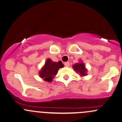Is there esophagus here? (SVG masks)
<instances>
[{"instance_id": "1", "label": "esophagus", "mask_w": 122, "mask_h": 122, "mask_svg": "<svg viewBox=\"0 0 122 122\" xmlns=\"http://www.w3.org/2000/svg\"><path fill=\"white\" fill-rule=\"evenodd\" d=\"M64 65L66 66V67H68V66H70V62H65Z\"/></svg>"}]
</instances>
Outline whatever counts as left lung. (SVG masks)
I'll list each match as a JSON object with an SVG mask.
<instances>
[{
	"mask_svg": "<svg viewBox=\"0 0 122 122\" xmlns=\"http://www.w3.org/2000/svg\"><path fill=\"white\" fill-rule=\"evenodd\" d=\"M72 67L76 72L79 73L81 76H85L87 74V70L86 69L85 64L82 61L73 65Z\"/></svg>",
	"mask_w": 122,
	"mask_h": 122,
	"instance_id": "left-lung-1",
	"label": "left lung"
}]
</instances>
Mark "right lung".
Masks as SVG:
<instances>
[{"label": "right lung", "instance_id": "obj_1", "mask_svg": "<svg viewBox=\"0 0 122 122\" xmlns=\"http://www.w3.org/2000/svg\"><path fill=\"white\" fill-rule=\"evenodd\" d=\"M61 61L53 62L51 59L48 58L46 60L44 66L39 72L40 78H43L44 81L51 82L52 81L55 75H57L59 68L63 67Z\"/></svg>", "mask_w": 122, "mask_h": 122}]
</instances>
